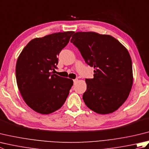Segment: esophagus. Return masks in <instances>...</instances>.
Listing matches in <instances>:
<instances>
[{"instance_id": "obj_1", "label": "esophagus", "mask_w": 149, "mask_h": 149, "mask_svg": "<svg viewBox=\"0 0 149 149\" xmlns=\"http://www.w3.org/2000/svg\"><path fill=\"white\" fill-rule=\"evenodd\" d=\"M77 81H78V79H74V84H75V83H76Z\"/></svg>"}]
</instances>
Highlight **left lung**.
<instances>
[{"label":"left lung","mask_w":149,"mask_h":149,"mask_svg":"<svg viewBox=\"0 0 149 149\" xmlns=\"http://www.w3.org/2000/svg\"><path fill=\"white\" fill-rule=\"evenodd\" d=\"M70 42L95 69L94 77L85 79V104L102 115L118 109L127 100L133 83L132 61L127 49L114 37L95 32H77Z\"/></svg>","instance_id":"1"}]
</instances>
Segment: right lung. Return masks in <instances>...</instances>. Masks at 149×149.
Returning <instances> with one entry per match:
<instances>
[{
	"mask_svg": "<svg viewBox=\"0 0 149 149\" xmlns=\"http://www.w3.org/2000/svg\"><path fill=\"white\" fill-rule=\"evenodd\" d=\"M74 33L36 38L27 43L18 56L16 65L18 90L27 105L37 113L47 115L54 112L68 97L73 81L51 71L57 68V57Z\"/></svg>",
	"mask_w": 149,
	"mask_h": 149,
	"instance_id": "obj_1",
	"label": "right lung"
}]
</instances>
